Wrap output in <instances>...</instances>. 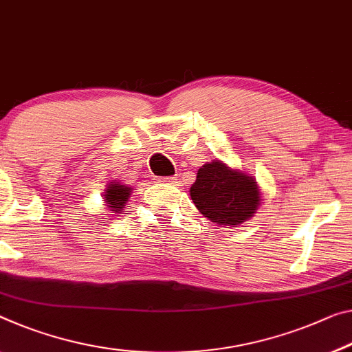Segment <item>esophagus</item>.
I'll return each mask as SVG.
<instances>
[{
    "label": "esophagus",
    "mask_w": 352,
    "mask_h": 352,
    "mask_svg": "<svg viewBox=\"0 0 352 352\" xmlns=\"http://www.w3.org/2000/svg\"><path fill=\"white\" fill-rule=\"evenodd\" d=\"M155 182H162V184H176L175 177H155Z\"/></svg>",
    "instance_id": "34e87169"
}]
</instances>
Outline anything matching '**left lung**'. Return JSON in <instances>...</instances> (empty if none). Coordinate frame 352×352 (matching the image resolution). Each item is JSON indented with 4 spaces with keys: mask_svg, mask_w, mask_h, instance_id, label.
I'll return each instance as SVG.
<instances>
[{
    "mask_svg": "<svg viewBox=\"0 0 352 352\" xmlns=\"http://www.w3.org/2000/svg\"><path fill=\"white\" fill-rule=\"evenodd\" d=\"M255 177L232 170L223 162L203 165L190 187L195 206L204 217L219 225L234 226L253 217L261 203Z\"/></svg>",
    "mask_w": 352,
    "mask_h": 352,
    "instance_id": "1",
    "label": "left lung"
}]
</instances>
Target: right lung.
Instances as JSON below:
<instances>
[{"mask_svg":"<svg viewBox=\"0 0 352 352\" xmlns=\"http://www.w3.org/2000/svg\"><path fill=\"white\" fill-rule=\"evenodd\" d=\"M131 192H132V187H127L124 186L121 182H113V184H108L107 190L104 193V199L107 203V206L110 208L113 212H121L124 209V204L131 197Z\"/></svg>","mask_w":352,"mask_h":352,"instance_id":"right-lung-1","label":"right lung"}]
</instances>
